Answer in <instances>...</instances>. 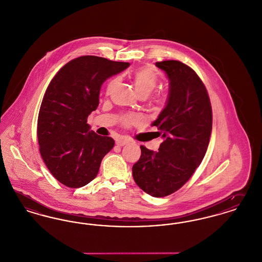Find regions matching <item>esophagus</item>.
<instances>
[{
	"label": "esophagus",
	"instance_id": "1",
	"mask_svg": "<svg viewBox=\"0 0 262 262\" xmlns=\"http://www.w3.org/2000/svg\"><path fill=\"white\" fill-rule=\"evenodd\" d=\"M129 142H130V140H129L128 138L120 137L116 140V145H118V146H124L126 144H128Z\"/></svg>",
	"mask_w": 262,
	"mask_h": 262
}]
</instances>
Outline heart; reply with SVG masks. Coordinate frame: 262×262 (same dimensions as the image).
I'll return each instance as SVG.
<instances>
[{
  "instance_id": "1",
  "label": "heart",
  "mask_w": 262,
  "mask_h": 262,
  "mask_svg": "<svg viewBox=\"0 0 262 262\" xmlns=\"http://www.w3.org/2000/svg\"><path fill=\"white\" fill-rule=\"evenodd\" d=\"M119 79L114 78L107 84V93L110 92L111 88L118 83ZM133 83L135 85V89L137 91L138 95L141 97H147L150 96L154 90L157 88L159 83V78L156 72L151 68H142L138 70L133 74ZM167 99V96L165 94H160L157 97H155L152 102L162 105L165 104ZM140 122V117L136 114H128L122 117V124L124 126H129L131 124H135Z\"/></svg>"
}]
</instances>
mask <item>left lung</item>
I'll return each instance as SVG.
<instances>
[{"label": "left lung", "mask_w": 262, "mask_h": 262, "mask_svg": "<svg viewBox=\"0 0 262 262\" xmlns=\"http://www.w3.org/2000/svg\"><path fill=\"white\" fill-rule=\"evenodd\" d=\"M156 66L168 80L165 106L151 123L163 143L158 151L141 146L132 173L143 191L164 197L179 190L201 164L212 131V108L205 85L190 67L176 60Z\"/></svg>", "instance_id": "obj_1"}]
</instances>
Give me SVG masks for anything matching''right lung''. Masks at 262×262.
<instances>
[{"label":"right lung","mask_w":262,"mask_h":262,"mask_svg":"<svg viewBox=\"0 0 262 262\" xmlns=\"http://www.w3.org/2000/svg\"><path fill=\"white\" fill-rule=\"evenodd\" d=\"M130 63L97 56L76 58L49 83L38 114L37 137L42 159L62 184L79 188L97 176L114 140L91 130L86 119L99 102L101 84Z\"/></svg>","instance_id":"right-lung-1"}]
</instances>
